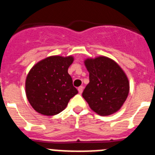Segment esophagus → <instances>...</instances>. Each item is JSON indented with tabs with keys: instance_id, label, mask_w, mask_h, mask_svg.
I'll return each instance as SVG.
<instances>
[{
	"instance_id": "1",
	"label": "esophagus",
	"mask_w": 155,
	"mask_h": 155,
	"mask_svg": "<svg viewBox=\"0 0 155 155\" xmlns=\"http://www.w3.org/2000/svg\"><path fill=\"white\" fill-rule=\"evenodd\" d=\"M83 87H82V86H80L79 87H78V91H79V94H82V92H83Z\"/></svg>"
}]
</instances>
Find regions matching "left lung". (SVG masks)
Masks as SVG:
<instances>
[{
	"label": "left lung",
	"mask_w": 155,
	"mask_h": 155,
	"mask_svg": "<svg viewBox=\"0 0 155 155\" xmlns=\"http://www.w3.org/2000/svg\"><path fill=\"white\" fill-rule=\"evenodd\" d=\"M84 64L90 73V83L83 91V97L91 109L101 116L117 112L130 92V83L124 71L105 56L87 58Z\"/></svg>",
	"instance_id": "1"
}]
</instances>
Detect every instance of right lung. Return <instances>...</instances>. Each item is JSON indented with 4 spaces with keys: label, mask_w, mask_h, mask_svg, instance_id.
Instances as JSON below:
<instances>
[{
    "label": "right lung",
    "mask_w": 155,
    "mask_h": 155,
    "mask_svg": "<svg viewBox=\"0 0 155 155\" xmlns=\"http://www.w3.org/2000/svg\"><path fill=\"white\" fill-rule=\"evenodd\" d=\"M73 61L71 55H54L43 59L31 68L25 79V94L35 111L47 116L57 115L78 94L68 73Z\"/></svg>",
    "instance_id": "1"
}]
</instances>
